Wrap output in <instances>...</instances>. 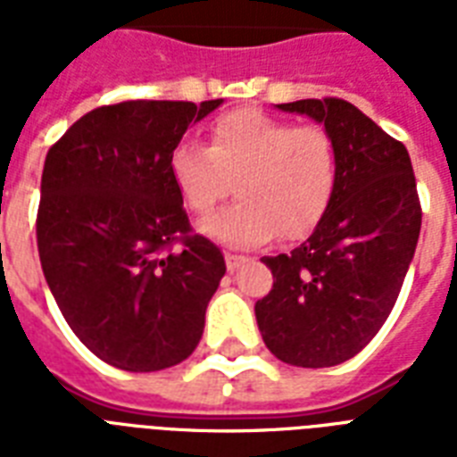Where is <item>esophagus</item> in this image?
Masks as SVG:
<instances>
[{"instance_id":"obj_1","label":"esophagus","mask_w":457,"mask_h":457,"mask_svg":"<svg viewBox=\"0 0 457 457\" xmlns=\"http://www.w3.org/2000/svg\"><path fill=\"white\" fill-rule=\"evenodd\" d=\"M242 263H246V256H242V253H229V251L225 253V265H228L229 272H235Z\"/></svg>"}]
</instances>
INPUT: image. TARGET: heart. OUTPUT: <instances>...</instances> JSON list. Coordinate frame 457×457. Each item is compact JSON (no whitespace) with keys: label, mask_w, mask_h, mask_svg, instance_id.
<instances>
[{"label":"heart","mask_w":457,"mask_h":457,"mask_svg":"<svg viewBox=\"0 0 457 457\" xmlns=\"http://www.w3.org/2000/svg\"><path fill=\"white\" fill-rule=\"evenodd\" d=\"M179 199L196 215L220 204L235 182L237 204L199 229L229 246L301 239L325 218L339 185V146L322 125H296L258 109L215 118L208 149L179 142L168 158Z\"/></svg>","instance_id":"heart-1"}]
</instances>
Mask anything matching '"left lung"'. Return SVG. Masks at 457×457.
<instances>
[{"instance_id": "8db88e82", "label": "left lung", "mask_w": 457, "mask_h": 457, "mask_svg": "<svg viewBox=\"0 0 457 457\" xmlns=\"http://www.w3.org/2000/svg\"><path fill=\"white\" fill-rule=\"evenodd\" d=\"M315 118L339 146L325 218L292 253L265 256L272 289L256 301L265 346L296 368H332L368 346L389 318L418 246L422 208L411 156L353 104H278Z\"/></svg>"}]
</instances>
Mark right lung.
Segmentation results:
<instances>
[{
  "mask_svg": "<svg viewBox=\"0 0 457 457\" xmlns=\"http://www.w3.org/2000/svg\"><path fill=\"white\" fill-rule=\"evenodd\" d=\"M222 99L109 104L46 152L37 208L42 272L85 346L128 372L192 355L225 258L194 235L168 158Z\"/></svg>",
  "mask_w": 457,
  "mask_h": 457,
  "instance_id": "right-lung-1",
  "label": "right lung"
}]
</instances>
